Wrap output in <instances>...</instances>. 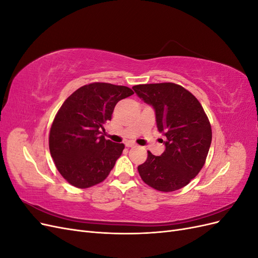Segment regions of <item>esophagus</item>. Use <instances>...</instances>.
Returning a JSON list of instances; mask_svg holds the SVG:
<instances>
[{
	"mask_svg": "<svg viewBox=\"0 0 258 258\" xmlns=\"http://www.w3.org/2000/svg\"><path fill=\"white\" fill-rule=\"evenodd\" d=\"M126 146L127 147H136L137 144L134 143V142H126Z\"/></svg>",
	"mask_w": 258,
	"mask_h": 258,
	"instance_id": "esophagus-1",
	"label": "esophagus"
}]
</instances>
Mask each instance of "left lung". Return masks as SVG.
<instances>
[{"mask_svg":"<svg viewBox=\"0 0 258 258\" xmlns=\"http://www.w3.org/2000/svg\"><path fill=\"white\" fill-rule=\"evenodd\" d=\"M145 103L154 107L157 128L166 137L160 156L147 152L138 167L143 182L169 192L188 184L205 166L212 141L208 116L197 98L174 83L137 85L132 87Z\"/></svg>","mask_w":258,"mask_h":258,"instance_id":"obj_1","label":"left lung"}]
</instances>
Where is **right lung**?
I'll return each mask as SVG.
<instances>
[{
    "instance_id": "1",
    "label": "right lung",
    "mask_w": 258,
    "mask_h": 258,
    "mask_svg": "<svg viewBox=\"0 0 258 258\" xmlns=\"http://www.w3.org/2000/svg\"><path fill=\"white\" fill-rule=\"evenodd\" d=\"M134 93L126 86L91 83L75 90L61 105L49 131V151L68 183L88 188L110 174L124 145L101 135L117 102Z\"/></svg>"
}]
</instances>
